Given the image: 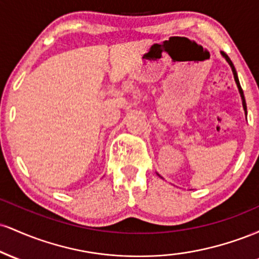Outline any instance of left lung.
Instances as JSON below:
<instances>
[{
    "mask_svg": "<svg viewBox=\"0 0 259 259\" xmlns=\"http://www.w3.org/2000/svg\"><path fill=\"white\" fill-rule=\"evenodd\" d=\"M222 55H223V57H224L225 59H227V62H228V63H229V65H230V67H231V70H233V74H234V79H235V81H236V85H237V89H239V91H240V95H241V100H242V106H243V109H245V113H246V115H247V107H246V101H245V96H243V91H242V89H241V85H240L239 78H237V74H236V70H235V67H234V64H233V62H231V61H230V58L228 57V55H227V53L222 52Z\"/></svg>",
    "mask_w": 259,
    "mask_h": 259,
    "instance_id": "1",
    "label": "left lung"
}]
</instances>
